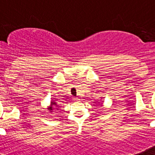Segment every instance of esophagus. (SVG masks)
Listing matches in <instances>:
<instances>
[{
	"instance_id": "34e87169",
	"label": "esophagus",
	"mask_w": 155,
	"mask_h": 155,
	"mask_svg": "<svg viewBox=\"0 0 155 155\" xmlns=\"http://www.w3.org/2000/svg\"><path fill=\"white\" fill-rule=\"evenodd\" d=\"M75 100H79V99H78V97H75Z\"/></svg>"
}]
</instances>
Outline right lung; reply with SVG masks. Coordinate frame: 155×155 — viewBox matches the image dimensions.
Instances as JSON below:
<instances>
[{
  "label": "right lung",
  "mask_w": 155,
  "mask_h": 155,
  "mask_svg": "<svg viewBox=\"0 0 155 155\" xmlns=\"http://www.w3.org/2000/svg\"><path fill=\"white\" fill-rule=\"evenodd\" d=\"M51 105H56V104L54 103V102L52 101V102H51Z\"/></svg>",
  "instance_id": "add662e5"
}]
</instances>
